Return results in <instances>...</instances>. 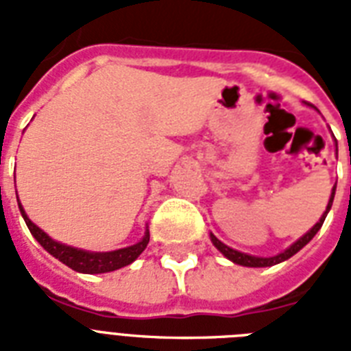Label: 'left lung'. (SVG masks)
Returning <instances> with one entry per match:
<instances>
[{"instance_id": "left-lung-1", "label": "left lung", "mask_w": 351, "mask_h": 351, "mask_svg": "<svg viewBox=\"0 0 351 351\" xmlns=\"http://www.w3.org/2000/svg\"><path fill=\"white\" fill-rule=\"evenodd\" d=\"M333 197H335V186H333V191H332V197H330V202H328V208L326 211H324V215L321 217V220L317 222L313 228H311L308 233L302 237V239H299L297 242H295L293 245H289L288 250L284 251V253H280V255L277 256H269V258H262V256H251V255H245V253H240V251L237 250H231L230 245H226L222 244L215 234H211V242L215 244V247L222 253L224 256H228L230 261H233L234 264H240V266H247V267H266V266H275V264H278V262H282V261H288L289 256H293L295 253L299 250H302L308 242H310L313 237L317 234V231L321 230V226L322 222H324V219H326V215L328 211H330V208H332V204H333Z\"/></svg>"}]
</instances>
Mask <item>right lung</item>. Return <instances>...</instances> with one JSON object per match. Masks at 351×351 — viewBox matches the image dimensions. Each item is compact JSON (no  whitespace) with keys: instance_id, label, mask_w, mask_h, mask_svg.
Returning a JSON list of instances; mask_svg holds the SVG:
<instances>
[{"instance_id":"right-lung-1","label":"right lung","mask_w":351,"mask_h":351,"mask_svg":"<svg viewBox=\"0 0 351 351\" xmlns=\"http://www.w3.org/2000/svg\"><path fill=\"white\" fill-rule=\"evenodd\" d=\"M19 211L23 215L25 224L30 230V233L34 234V239L40 242L43 247H45L52 256H56L58 261L63 262L65 266H69L74 271L80 273H107L114 271V269H120V267L131 264L132 261H136L138 255L142 253L149 244V231L145 233L138 244L129 245V247H123V250L118 251H109V253H89V251L76 250V247H71V245L60 244V242H54L51 237H47L43 231L30 222V219L25 215L23 208L18 200Z\"/></svg>"}]
</instances>
